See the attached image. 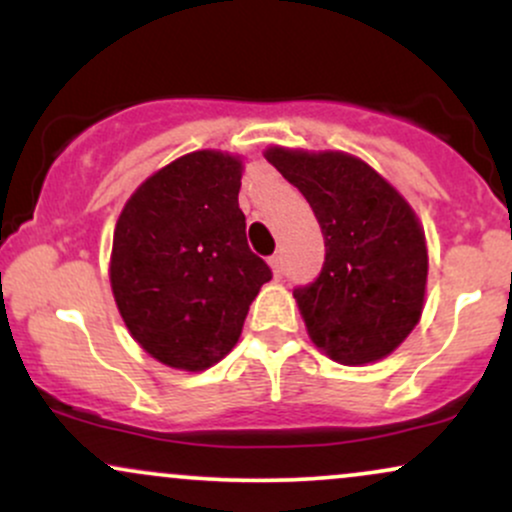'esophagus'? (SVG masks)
I'll return each mask as SVG.
<instances>
[{
  "instance_id": "34e87169",
  "label": "esophagus",
  "mask_w": 512,
  "mask_h": 512,
  "mask_svg": "<svg viewBox=\"0 0 512 512\" xmlns=\"http://www.w3.org/2000/svg\"><path fill=\"white\" fill-rule=\"evenodd\" d=\"M269 267H272L274 276H281V267H284V264H281V255L269 257Z\"/></svg>"
}]
</instances>
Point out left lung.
I'll use <instances>...</instances> for the list:
<instances>
[{
    "label": "left lung",
    "mask_w": 512,
    "mask_h": 512,
    "mask_svg": "<svg viewBox=\"0 0 512 512\" xmlns=\"http://www.w3.org/2000/svg\"><path fill=\"white\" fill-rule=\"evenodd\" d=\"M264 158L308 199L325 238L320 276L293 291L313 344L344 366L392 354L424 310L428 250L414 209L344 151L269 146Z\"/></svg>",
    "instance_id": "obj_1"
}]
</instances>
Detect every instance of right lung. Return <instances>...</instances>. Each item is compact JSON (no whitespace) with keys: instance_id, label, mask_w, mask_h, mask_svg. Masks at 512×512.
<instances>
[{"instance_id":"1","label":"right lung","mask_w":512,"mask_h":512,"mask_svg":"<svg viewBox=\"0 0 512 512\" xmlns=\"http://www.w3.org/2000/svg\"><path fill=\"white\" fill-rule=\"evenodd\" d=\"M243 161L204 149L156 170L113 233L110 286L129 334L178 370L219 363L272 269L248 248L238 207Z\"/></svg>"}]
</instances>
